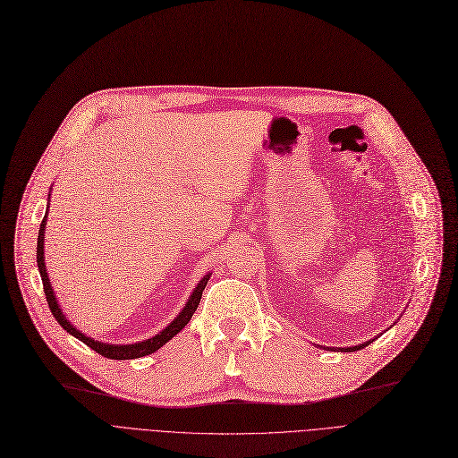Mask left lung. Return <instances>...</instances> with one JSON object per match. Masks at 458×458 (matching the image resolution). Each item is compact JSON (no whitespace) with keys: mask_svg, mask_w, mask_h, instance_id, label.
<instances>
[{"mask_svg":"<svg viewBox=\"0 0 458 458\" xmlns=\"http://www.w3.org/2000/svg\"><path fill=\"white\" fill-rule=\"evenodd\" d=\"M371 342H366V344H360V345H354V347H344L342 351H345V352H352V351H358V349H364L366 345H369ZM330 351H334V349H330Z\"/></svg>","mask_w":458,"mask_h":458,"instance_id":"left-lung-1","label":"left lung"}]
</instances>
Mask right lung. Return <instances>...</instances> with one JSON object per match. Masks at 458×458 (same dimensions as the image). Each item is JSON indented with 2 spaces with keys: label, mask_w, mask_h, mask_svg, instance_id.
I'll return each mask as SVG.
<instances>
[{
  "label": "right lung",
  "mask_w": 458,
  "mask_h": 458,
  "mask_svg": "<svg viewBox=\"0 0 458 458\" xmlns=\"http://www.w3.org/2000/svg\"><path fill=\"white\" fill-rule=\"evenodd\" d=\"M46 219H47V213L44 215V219L40 223V230H38V242H37V266H38V273H40V278H42V285H44V295H46V301H47V306H50L54 318L57 319V323L72 335H76V338L80 342H83L85 345H89L92 351H96L98 354L106 356V358H111V360H131V358H140V356H147V354H152L156 352L157 349H161L168 340H173L174 335L191 321L192 314H195L197 308H199V302L202 299V292L204 287L211 276V273H208L200 282L199 285L192 290L187 304L183 306V310L180 311V316L168 323L159 334H156L154 338L150 340H144V342H137V344H130V345H109V344H104V342H94V338H89L87 334L80 332L74 325H72L64 314L63 310L55 299V293L52 290V284H50V278H47V273H46V263H44V230H46Z\"/></svg>",
  "instance_id": "obj_1"
}]
</instances>
